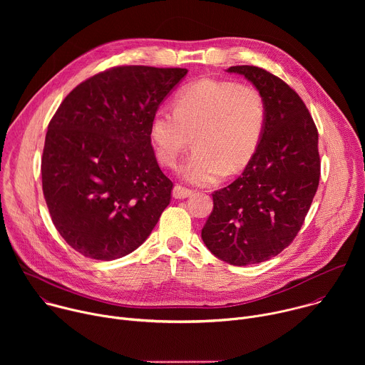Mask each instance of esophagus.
<instances>
[{
    "instance_id": "34e87169",
    "label": "esophagus",
    "mask_w": 365,
    "mask_h": 365,
    "mask_svg": "<svg viewBox=\"0 0 365 365\" xmlns=\"http://www.w3.org/2000/svg\"><path fill=\"white\" fill-rule=\"evenodd\" d=\"M192 193H193V192H192L190 189L183 187V186H180V185H176V186L173 187V190H172V195H173L175 199H185V197H189Z\"/></svg>"
}]
</instances>
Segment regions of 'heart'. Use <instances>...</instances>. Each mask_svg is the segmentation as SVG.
Returning <instances> with one entry per match:
<instances>
[{
	"label": "heart",
	"instance_id": "obj_1",
	"mask_svg": "<svg viewBox=\"0 0 365 365\" xmlns=\"http://www.w3.org/2000/svg\"><path fill=\"white\" fill-rule=\"evenodd\" d=\"M266 123L267 106L257 88L203 78L178 92L175 110L154 111L148 140L159 163L175 169L195 134V151L179 175L187 183L206 186L250 165Z\"/></svg>",
	"mask_w": 365,
	"mask_h": 365
}]
</instances>
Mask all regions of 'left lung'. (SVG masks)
<instances>
[{
    "label": "left lung",
    "mask_w": 365,
    "mask_h": 365,
    "mask_svg": "<svg viewBox=\"0 0 365 365\" xmlns=\"http://www.w3.org/2000/svg\"><path fill=\"white\" fill-rule=\"evenodd\" d=\"M263 93L267 123L250 165L230 186L212 193L214 211L202 240L232 266L263 263L297 235L319 185L318 130L300 96L257 66H231Z\"/></svg>",
    "instance_id": "1"
}]
</instances>
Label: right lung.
Listing matches in <instances>:
<instances>
[{
    "label": "right lung",
    "mask_w": 365,
    "mask_h": 365,
    "mask_svg": "<svg viewBox=\"0 0 365 365\" xmlns=\"http://www.w3.org/2000/svg\"><path fill=\"white\" fill-rule=\"evenodd\" d=\"M186 73L113 68L78 85L51 118L43 193L56 230L85 257L110 262L133 252L169 205L173 183L155 160L148 124Z\"/></svg>",
    "instance_id": "add662e5"
}]
</instances>
